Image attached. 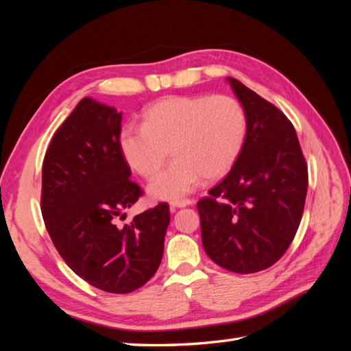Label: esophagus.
I'll return each mask as SVG.
<instances>
[{
	"label": "esophagus",
	"mask_w": 351,
	"mask_h": 351,
	"mask_svg": "<svg viewBox=\"0 0 351 351\" xmlns=\"http://www.w3.org/2000/svg\"><path fill=\"white\" fill-rule=\"evenodd\" d=\"M192 199H180V200H173L171 204H169V209H171V212H176L177 208H186V206H190L193 205Z\"/></svg>",
	"instance_id": "esophagus-1"
}]
</instances>
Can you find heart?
<instances>
[{
  "label": "heart",
  "mask_w": 351,
  "mask_h": 351,
  "mask_svg": "<svg viewBox=\"0 0 351 351\" xmlns=\"http://www.w3.org/2000/svg\"><path fill=\"white\" fill-rule=\"evenodd\" d=\"M247 133L240 102L218 97H168L143 112L142 125L124 124L119 147L125 162L142 177L154 176L169 151L174 159L149 184V195L177 200L200 180L224 177L234 167Z\"/></svg>",
  "instance_id": "obj_1"
}]
</instances>
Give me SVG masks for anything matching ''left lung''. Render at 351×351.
<instances>
[{
	"instance_id": "left-lung-1",
	"label": "left lung",
	"mask_w": 351,
	"mask_h": 351,
	"mask_svg": "<svg viewBox=\"0 0 351 351\" xmlns=\"http://www.w3.org/2000/svg\"><path fill=\"white\" fill-rule=\"evenodd\" d=\"M247 117L234 167L197 202L202 244L221 268L267 269L291 244L307 193V167L293 124L256 92L227 79Z\"/></svg>"
}]
</instances>
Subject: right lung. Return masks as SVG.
<instances>
[{
  "instance_id": "1",
  "label": "right lung",
  "mask_w": 351,
  "mask_h": 351,
  "mask_svg": "<svg viewBox=\"0 0 351 351\" xmlns=\"http://www.w3.org/2000/svg\"><path fill=\"white\" fill-rule=\"evenodd\" d=\"M121 112L83 98L60 125L42 165L40 210L60 256L99 290L127 294L149 281L164 253L169 208L120 224L143 192L119 147Z\"/></svg>"
}]
</instances>
